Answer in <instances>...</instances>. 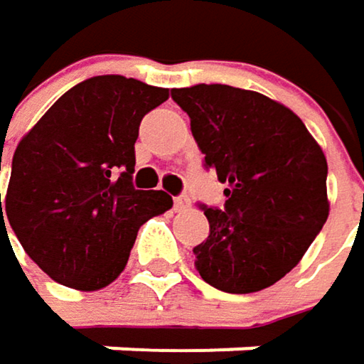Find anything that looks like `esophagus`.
Here are the masks:
<instances>
[{"mask_svg": "<svg viewBox=\"0 0 364 364\" xmlns=\"http://www.w3.org/2000/svg\"><path fill=\"white\" fill-rule=\"evenodd\" d=\"M173 203H176V210H178V212H184V210L191 208V197H188V195H180V197L173 199Z\"/></svg>", "mask_w": 364, "mask_h": 364, "instance_id": "obj_1", "label": "esophagus"}]
</instances>
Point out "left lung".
I'll list each match as a JSON object with an SVG mask.
<instances>
[{"label": "left lung", "mask_w": 364, "mask_h": 364, "mask_svg": "<svg viewBox=\"0 0 364 364\" xmlns=\"http://www.w3.org/2000/svg\"><path fill=\"white\" fill-rule=\"evenodd\" d=\"M225 188V208H201L210 235L195 267L214 288L248 294L282 279L328 218L326 156L303 120L257 91L227 85L173 89Z\"/></svg>", "instance_id": "left-lung-1"}]
</instances>
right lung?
<instances>
[{
    "label": "right lung",
    "mask_w": 364,
    "mask_h": 364,
    "mask_svg": "<svg viewBox=\"0 0 364 364\" xmlns=\"http://www.w3.org/2000/svg\"><path fill=\"white\" fill-rule=\"evenodd\" d=\"M169 91L95 76L61 95L18 141L6 218L31 261L55 282L99 290L129 261L139 227L167 212L163 191H135L141 118ZM0 227L6 229L1 212Z\"/></svg>",
    "instance_id": "obj_1"
}]
</instances>
